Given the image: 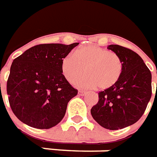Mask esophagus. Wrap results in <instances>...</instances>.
<instances>
[{"instance_id":"obj_1","label":"esophagus","mask_w":157,"mask_h":157,"mask_svg":"<svg viewBox=\"0 0 157 157\" xmlns=\"http://www.w3.org/2000/svg\"><path fill=\"white\" fill-rule=\"evenodd\" d=\"M86 91H84V90H78V94L79 95H85L86 94Z\"/></svg>"}]
</instances>
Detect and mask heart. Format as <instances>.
I'll use <instances>...</instances> for the list:
<instances>
[{
	"instance_id": "b5f03b06",
	"label": "heart",
	"mask_w": 157,
	"mask_h": 157,
	"mask_svg": "<svg viewBox=\"0 0 157 157\" xmlns=\"http://www.w3.org/2000/svg\"><path fill=\"white\" fill-rule=\"evenodd\" d=\"M87 75L74 82L80 88L106 90L117 83L122 76L123 65L119 56L97 45H87L77 49L62 61L63 76L73 82L84 73Z\"/></svg>"
}]
</instances>
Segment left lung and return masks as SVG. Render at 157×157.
I'll return each instance as SVG.
<instances>
[{"label": "left lung", "instance_id": "left-lung-1", "mask_svg": "<svg viewBox=\"0 0 157 157\" xmlns=\"http://www.w3.org/2000/svg\"><path fill=\"white\" fill-rule=\"evenodd\" d=\"M107 49L119 56L123 73L116 84L99 92L98 102L90 112L101 127L117 130L135 123L144 114L151 97V73L132 50L118 45Z\"/></svg>", "mask_w": 157, "mask_h": 157}]
</instances>
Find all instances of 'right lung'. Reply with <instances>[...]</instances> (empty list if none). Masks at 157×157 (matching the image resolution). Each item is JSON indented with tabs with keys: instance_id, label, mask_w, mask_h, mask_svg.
Wrapping results in <instances>:
<instances>
[{
	"instance_id": "1",
	"label": "right lung",
	"mask_w": 157,
	"mask_h": 157,
	"mask_svg": "<svg viewBox=\"0 0 157 157\" xmlns=\"http://www.w3.org/2000/svg\"><path fill=\"white\" fill-rule=\"evenodd\" d=\"M78 44L38 45L13 60L6 91L10 106L21 122L48 129L62 121L78 90L63 76L61 63Z\"/></svg>"
}]
</instances>
